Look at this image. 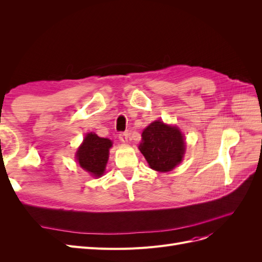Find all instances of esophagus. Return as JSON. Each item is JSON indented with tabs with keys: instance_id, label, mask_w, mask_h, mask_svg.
Instances as JSON below:
<instances>
[{
	"instance_id": "esophagus-1",
	"label": "esophagus",
	"mask_w": 262,
	"mask_h": 262,
	"mask_svg": "<svg viewBox=\"0 0 262 262\" xmlns=\"http://www.w3.org/2000/svg\"><path fill=\"white\" fill-rule=\"evenodd\" d=\"M128 138H129V133L128 132H120V134H119V140H120L122 143H125V142H128Z\"/></svg>"
}]
</instances>
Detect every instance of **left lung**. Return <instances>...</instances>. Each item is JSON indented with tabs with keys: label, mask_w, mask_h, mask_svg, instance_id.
I'll return each instance as SVG.
<instances>
[{
	"label": "left lung",
	"mask_w": 262,
	"mask_h": 262,
	"mask_svg": "<svg viewBox=\"0 0 262 262\" xmlns=\"http://www.w3.org/2000/svg\"><path fill=\"white\" fill-rule=\"evenodd\" d=\"M139 149L150 168L167 172L181 163L186 150V142L178 126L156 120L142 132Z\"/></svg>",
	"instance_id": "left-lung-1"
}]
</instances>
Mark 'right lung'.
<instances>
[{
	"mask_svg": "<svg viewBox=\"0 0 262 262\" xmlns=\"http://www.w3.org/2000/svg\"><path fill=\"white\" fill-rule=\"evenodd\" d=\"M112 146L113 142L109 139L99 138L93 132L87 133L76 152V161L91 176L101 177L105 172L109 148Z\"/></svg>",
	"mask_w": 262,
	"mask_h": 262,
	"instance_id": "obj_1",
	"label": "right lung"
}]
</instances>
